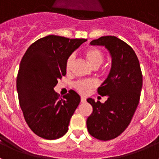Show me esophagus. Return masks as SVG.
<instances>
[{"instance_id":"34e87169","label":"esophagus","mask_w":159,"mask_h":159,"mask_svg":"<svg viewBox=\"0 0 159 159\" xmlns=\"http://www.w3.org/2000/svg\"><path fill=\"white\" fill-rule=\"evenodd\" d=\"M80 101H81V102H86V98H85V97H81L80 98Z\"/></svg>"}]
</instances>
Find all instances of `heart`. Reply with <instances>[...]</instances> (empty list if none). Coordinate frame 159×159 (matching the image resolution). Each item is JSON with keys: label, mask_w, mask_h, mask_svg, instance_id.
Masks as SVG:
<instances>
[{"label": "heart", "mask_w": 159, "mask_h": 159, "mask_svg": "<svg viewBox=\"0 0 159 159\" xmlns=\"http://www.w3.org/2000/svg\"><path fill=\"white\" fill-rule=\"evenodd\" d=\"M84 57L88 60L89 64L92 66L93 68H98L103 62L104 60V55L100 49L97 48L92 47L86 49L84 52ZM75 61V57L74 55H71L68 57V58L66 60L65 69L66 71H68L71 70V66ZM77 92L80 94L85 95L89 92V91L92 88H95L97 86V82L95 80H87L77 81L73 84Z\"/></svg>", "instance_id": "b5f03b06"}]
</instances>
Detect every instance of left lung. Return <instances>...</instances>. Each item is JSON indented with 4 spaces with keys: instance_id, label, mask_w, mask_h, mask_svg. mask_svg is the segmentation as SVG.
Returning a JSON list of instances; mask_svg holds the SVG:
<instances>
[{
    "instance_id": "left-lung-1",
    "label": "left lung",
    "mask_w": 159,
    "mask_h": 159,
    "mask_svg": "<svg viewBox=\"0 0 159 159\" xmlns=\"http://www.w3.org/2000/svg\"><path fill=\"white\" fill-rule=\"evenodd\" d=\"M90 43L104 46L111 57L109 75L98 88V94L107 96V100L102 103L87 99L93 107L87 119L88 132L97 139L107 141L121 134L130 124L139 102L143 75L133 48L116 36H101Z\"/></svg>"
}]
</instances>
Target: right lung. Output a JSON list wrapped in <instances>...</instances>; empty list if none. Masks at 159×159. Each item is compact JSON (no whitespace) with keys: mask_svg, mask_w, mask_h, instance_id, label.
I'll use <instances>...</instances> for the list:
<instances>
[{"mask_svg":"<svg viewBox=\"0 0 159 159\" xmlns=\"http://www.w3.org/2000/svg\"><path fill=\"white\" fill-rule=\"evenodd\" d=\"M87 41L49 35L31 44L20 61L16 78L20 106L36 135L57 139L67 133L80 97L70 90L60 99L54 88L66 75V60Z\"/></svg>","mask_w":159,"mask_h":159,"instance_id":"1","label":"right lung"}]
</instances>
